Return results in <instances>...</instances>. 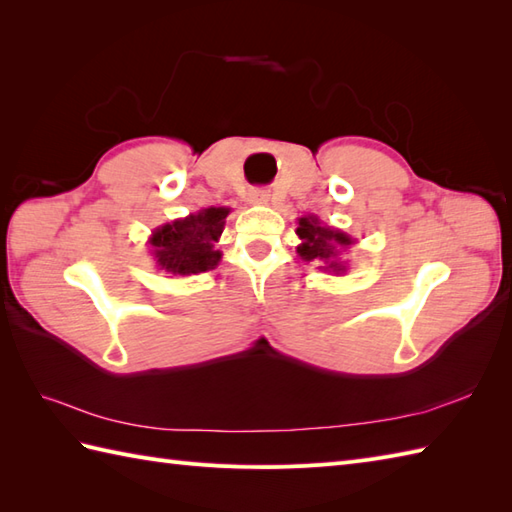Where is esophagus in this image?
<instances>
[{
	"label": "esophagus",
	"mask_w": 512,
	"mask_h": 512,
	"mask_svg": "<svg viewBox=\"0 0 512 512\" xmlns=\"http://www.w3.org/2000/svg\"><path fill=\"white\" fill-rule=\"evenodd\" d=\"M250 200H253L255 204H268L270 193L266 189H253L250 191Z\"/></svg>",
	"instance_id": "1"
}]
</instances>
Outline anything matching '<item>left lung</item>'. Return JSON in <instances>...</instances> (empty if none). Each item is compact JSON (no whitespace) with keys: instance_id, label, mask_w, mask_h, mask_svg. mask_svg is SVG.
Here are the masks:
<instances>
[{"instance_id":"8db88e82","label":"left lung","mask_w":512,"mask_h":512,"mask_svg":"<svg viewBox=\"0 0 512 512\" xmlns=\"http://www.w3.org/2000/svg\"><path fill=\"white\" fill-rule=\"evenodd\" d=\"M297 235L301 239L297 253L303 262L319 264V268L332 270V273H343L345 264L339 262V253L341 248L354 244L350 235L321 224L317 215L299 217Z\"/></svg>"}]
</instances>
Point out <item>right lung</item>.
Returning <instances> with one entry per match:
<instances>
[{"mask_svg": "<svg viewBox=\"0 0 512 512\" xmlns=\"http://www.w3.org/2000/svg\"><path fill=\"white\" fill-rule=\"evenodd\" d=\"M226 215L228 209L224 206H211L184 220L158 226L151 233L149 244L160 270L171 277H191L213 270L222 259L215 242L224 231Z\"/></svg>", "mask_w": 512, "mask_h": 512, "instance_id": "1", "label": "right lung"}]
</instances>
